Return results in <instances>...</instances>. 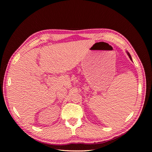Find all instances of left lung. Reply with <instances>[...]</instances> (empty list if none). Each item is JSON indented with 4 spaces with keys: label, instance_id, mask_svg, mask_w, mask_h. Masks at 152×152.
<instances>
[{
    "label": "left lung",
    "instance_id": "1",
    "mask_svg": "<svg viewBox=\"0 0 152 152\" xmlns=\"http://www.w3.org/2000/svg\"><path fill=\"white\" fill-rule=\"evenodd\" d=\"M126 53H127V55H128V56H129V58H130V59H131V60L132 61V58H131V54H129V53L128 51H127V50H126Z\"/></svg>",
    "mask_w": 152,
    "mask_h": 152
}]
</instances>
